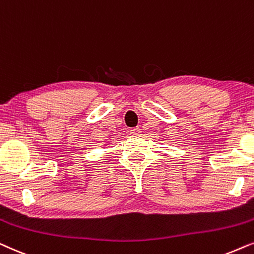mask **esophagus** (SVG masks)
<instances>
[{
  "label": "esophagus",
  "mask_w": 254,
  "mask_h": 254,
  "mask_svg": "<svg viewBox=\"0 0 254 254\" xmlns=\"http://www.w3.org/2000/svg\"><path fill=\"white\" fill-rule=\"evenodd\" d=\"M130 133L132 134V136H139V134L141 133V131L139 127H132V129L130 130Z\"/></svg>",
  "instance_id": "esophagus-1"
}]
</instances>
